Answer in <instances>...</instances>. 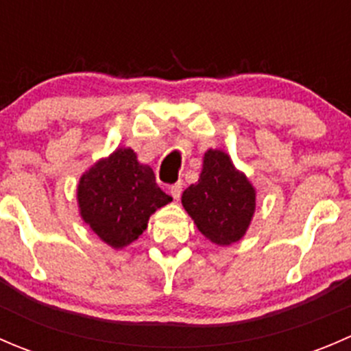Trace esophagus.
<instances>
[{
  "label": "esophagus",
  "instance_id": "obj_1",
  "mask_svg": "<svg viewBox=\"0 0 351 351\" xmlns=\"http://www.w3.org/2000/svg\"><path fill=\"white\" fill-rule=\"evenodd\" d=\"M182 192H183V183L182 182H176V183H173L171 186H169V193H171V197L175 198V200H180V197H182Z\"/></svg>",
  "mask_w": 351,
  "mask_h": 351
}]
</instances>
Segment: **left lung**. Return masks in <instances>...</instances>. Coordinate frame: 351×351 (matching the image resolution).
Returning a JSON list of instances; mask_svg holds the SVG:
<instances>
[{
  "label": "left lung",
  "instance_id": "obj_1",
  "mask_svg": "<svg viewBox=\"0 0 351 351\" xmlns=\"http://www.w3.org/2000/svg\"><path fill=\"white\" fill-rule=\"evenodd\" d=\"M182 204L198 231L224 246L244 236L253 217L256 193L228 154L208 149L198 183L183 192Z\"/></svg>",
  "mask_w": 351,
  "mask_h": 351
}]
</instances>
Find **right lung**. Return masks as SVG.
<instances>
[{"mask_svg":"<svg viewBox=\"0 0 351 351\" xmlns=\"http://www.w3.org/2000/svg\"><path fill=\"white\" fill-rule=\"evenodd\" d=\"M173 198L132 149H117L84 173L77 185L83 221L112 247H123L146 231L156 208Z\"/></svg>","mask_w":351,"mask_h":351,"instance_id":"obj_1","label":"right lung"}]
</instances>
